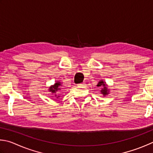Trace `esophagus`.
I'll return each instance as SVG.
<instances>
[{
  "instance_id": "34e87169",
  "label": "esophagus",
  "mask_w": 153,
  "mask_h": 153,
  "mask_svg": "<svg viewBox=\"0 0 153 153\" xmlns=\"http://www.w3.org/2000/svg\"><path fill=\"white\" fill-rule=\"evenodd\" d=\"M85 86V83H80L78 85V87H83Z\"/></svg>"
}]
</instances>
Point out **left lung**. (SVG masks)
Instances as JSON below:
<instances>
[{
	"instance_id": "obj_1",
	"label": "left lung",
	"mask_w": 153,
	"mask_h": 153,
	"mask_svg": "<svg viewBox=\"0 0 153 153\" xmlns=\"http://www.w3.org/2000/svg\"><path fill=\"white\" fill-rule=\"evenodd\" d=\"M97 87H102V89L101 90V94H103L104 97L108 94H109V89L107 87V85L105 84V82H104L103 81H100L98 82V84L97 85Z\"/></svg>"
}]
</instances>
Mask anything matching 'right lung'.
I'll use <instances>...</instances> for the list:
<instances>
[{"instance_id":"right-lung-1","label":"right lung","mask_w":153,"mask_h":153,"mask_svg":"<svg viewBox=\"0 0 153 153\" xmlns=\"http://www.w3.org/2000/svg\"><path fill=\"white\" fill-rule=\"evenodd\" d=\"M61 86H62V85L60 83V82H59V81L56 82L54 85H52V86L50 87L49 91L52 92V93H56L58 90L61 89ZM54 96H55V97H56V95H55ZM56 97L58 98V97Z\"/></svg>"}]
</instances>
